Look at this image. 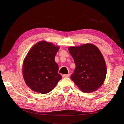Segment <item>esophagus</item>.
I'll use <instances>...</instances> for the list:
<instances>
[{
    "mask_svg": "<svg viewBox=\"0 0 124 124\" xmlns=\"http://www.w3.org/2000/svg\"><path fill=\"white\" fill-rule=\"evenodd\" d=\"M69 75H70V74H64L62 75V77H69Z\"/></svg>",
    "mask_w": 124,
    "mask_h": 124,
    "instance_id": "esophagus-1",
    "label": "esophagus"
}]
</instances>
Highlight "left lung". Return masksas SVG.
I'll list each match as a JSON object with an SVG mask.
<instances>
[{
  "mask_svg": "<svg viewBox=\"0 0 124 124\" xmlns=\"http://www.w3.org/2000/svg\"><path fill=\"white\" fill-rule=\"evenodd\" d=\"M68 51L76 64L71 79L83 92L96 91L104 82L107 75L106 62L101 51L91 43L70 46Z\"/></svg>",
  "mask_w": 124,
  "mask_h": 124,
  "instance_id": "1",
  "label": "left lung"
}]
</instances>
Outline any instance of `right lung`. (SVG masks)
I'll list each match as a JSON object with an SVG mask.
<instances>
[{
  "mask_svg": "<svg viewBox=\"0 0 124 124\" xmlns=\"http://www.w3.org/2000/svg\"><path fill=\"white\" fill-rule=\"evenodd\" d=\"M59 46L40 41L31 47L23 61L22 74L27 86L43 94L53 90L62 77L55 57Z\"/></svg>",
  "mask_w": 124,
  "mask_h": 124,
  "instance_id": "1",
  "label": "right lung"
}]
</instances>
